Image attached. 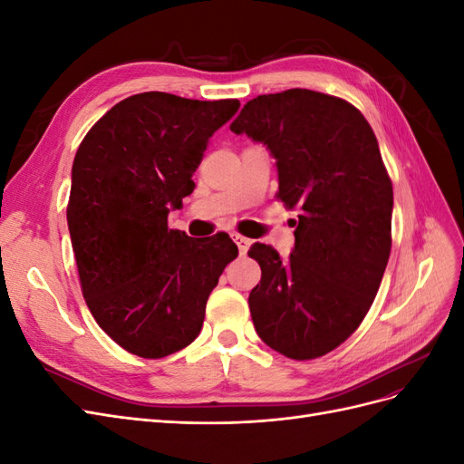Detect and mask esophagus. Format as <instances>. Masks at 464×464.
<instances>
[{
  "label": "esophagus",
  "instance_id": "1",
  "mask_svg": "<svg viewBox=\"0 0 464 464\" xmlns=\"http://www.w3.org/2000/svg\"><path fill=\"white\" fill-rule=\"evenodd\" d=\"M232 237H234V242H236L237 249H240V254H242V256L247 254V249H249V246H251L249 237H244V236H240V234H234Z\"/></svg>",
  "mask_w": 464,
  "mask_h": 464
}]
</instances>
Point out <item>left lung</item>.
Returning <instances> with one entry per match:
<instances>
[{"mask_svg":"<svg viewBox=\"0 0 464 464\" xmlns=\"http://www.w3.org/2000/svg\"><path fill=\"white\" fill-rule=\"evenodd\" d=\"M230 130L276 160L278 199L300 208L294 249L247 251L261 266L249 312L261 341L294 360L331 353L366 317L391 254L392 186L370 123L307 89L261 94Z\"/></svg>","mask_w":464,"mask_h":464,"instance_id":"1","label":"left lung"}]
</instances>
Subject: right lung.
I'll return each mask as SVG.
<instances>
[{
	"label": "right lung",
	"instance_id": "obj_1",
	"mask_svg": "<svg viewBox=\"0 0 464 464\" xmlns=\"http://www.w3.org/2000/svg\"><path fill=\"white\" fill-rule=\"evenodd\" d=\"M237 108L133 94L92 125L75 154L67 224L82 296L135 356L164 358L198 339L208 294L237 256L228 234L203 242L168 228V213L195 188L208 139Z\"/></svg>",
	"mask_w": 464,
	"mask_h": 464
}]
</instances>
